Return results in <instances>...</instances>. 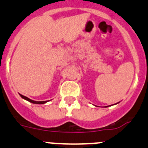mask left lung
Here are the masks:
<instances>
[{
  "instance_id": "left-lung-1",
  "label": "left lung",
  "mask_w": 148,
  "mask_h": 148,
  "mask_svg": "<svg viewBox=\"0 0 148 148\" xmlns=\"http://www.w3.org/2000/svg\"><path fill=\"white\" fill-rule=\"evenodd\" d=\"M108 106H106V107H108Z\"/></svg>"
}]
</instances>
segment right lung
I'll list each match as a JSON object with an SVG mask.
<instances>
[{
    "label": "right lung",
    "mask_w": 148,
    "mask_h": 148,
    "mask_svg": "<svg viewBox=\"0 0 148 148\" xmlns=\"http://www.w3.org/2000/svg\"><path fill=\"white\" fill-rule=\"evenodd\" d=\"M20 96H21L23 99H25V100L28 101L29 102L32 103H35V104H44V103H47V101H36L31 100L30 99H29V98L26 97V96H23V95H22V94H20Z\"/></svg>",
    "instance_id": "add662e5"
}]
</instances>
